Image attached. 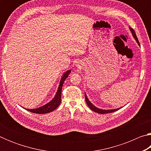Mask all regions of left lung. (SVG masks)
<instances>
[{"label":"left lung","mask_w":151,"mask_h":151,"mask_svg":"<svg viewBox=\"0 0 151 151\" xmlns=\"http://www.w3.org/2000/svg\"><path fill=\"white\" fill-rule=\"evenodd\" d=\"M130 30H131V31L132 34V36H133V37L135 39V40H137V42L138 43V45H140V43L139 42V40H138V38L136 35V33H135L134 30L133 29H132V28L129 27ZM85 101H86V103L87 104V105L88 106L89 108H90L92 111H93L94 112H96L97 113H99V114H105V113H111V112H115L116 111H118L121 108L119 109H112V110H103V109H98L96 108V106H94L93 104H92L89 100L87 98V96H86V94H85Z\"/></svg>","instance_id":"left-lung-1"}]
</instances>
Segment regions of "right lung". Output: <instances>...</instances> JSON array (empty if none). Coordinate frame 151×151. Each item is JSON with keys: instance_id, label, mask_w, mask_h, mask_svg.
I'll return each mask as SVG.
<instances>
[{"instance_id": "obj_1", "label": "right lung", "mask_w": 151, "mask_h": 151, "mask_svg": "<svg viewBox=\"0 0 151 151\" xmlns=\"http://www.w3.org/2000/svg\"><path fill=\"white\" fill-rule=\"evenodd\" d=\"M70 73V70L66 71V72L64 74L62 78H61L60 85L58 86V91L57 92V94L55 96V98L52 99V101L49 103L46 104L45 105L42 106L41 107H39L38 109H26L31 112H34V113L37 114H45L48 113V112H50L57 108V107L60 105L61 102V91H62V88L64 82H65V79L68 77V75Z\"/></svg>"}]
</instances>
